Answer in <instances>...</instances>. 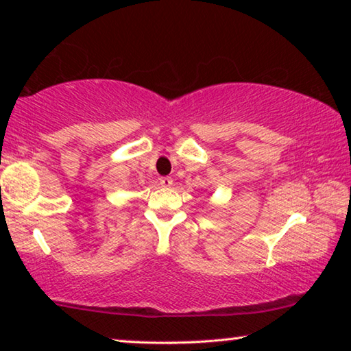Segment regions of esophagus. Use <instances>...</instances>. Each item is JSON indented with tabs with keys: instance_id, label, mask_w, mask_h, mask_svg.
Listing matches in <instances>:
<instances>
[{
	"instance_id": "34e87169",
	"label": "esophagus",
	"mask_w": 351,
	"mask_h": 351,
	"mask_svg": "<svg viewBox=\"0 0 351 351\" xmlns=\"http://www.w3.org/2000/svg\"><path fill=\"white\" fill-rule=\"evenodd\" d=\"M159 184H161L162 187H170L171 184H173V180H171V178H169V176H162L161 180H159Z\"/></svg>"
}]
</instances>
